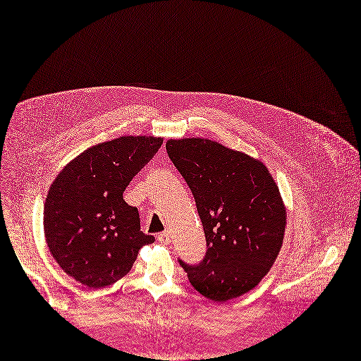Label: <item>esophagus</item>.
<instances>
[{"instance_id":"esophagus-1","label":"esophagus","mask_w":361,"mask_h":361,"mask_svg":"<svg viewBox=\"0 0 361 361\" xmlns=\"http://www.w3.org/2000/svg\"><path fill=\"white\" fill-rule=\"evenodd\" d=\"M157 238H159V241H161L163 244H169V243H170V238H171V235H170V231H164V232H160V233L157 235Z\"/></svg>"}]
</instances>
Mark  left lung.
<instances>
[{
    "label": "left lung",
    "instance_id": "obj_1",
    "mask_svg": "<svg viewBox=\"0 0 361 361\" xmlns=\"http://www.w3.org/2000/svg\"><path fill=\"white\" fill-rule=\"evenodd\" d=\"M166 149L195 198L207 241L201 263L180 266L205 298L241 297L282 248L286 207L276 182L263 161L212 140H169Z\"/></svg>",
    "mask_w": 361,
    "mask_h": 361
}]
</instances>
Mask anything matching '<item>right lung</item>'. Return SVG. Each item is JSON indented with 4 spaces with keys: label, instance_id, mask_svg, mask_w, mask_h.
<instances>
[{
    "label": "right lung",
    "instance_id": "1",
    "mask_svg": "<svg viewBox=\"0 0 361 361\" xmlns=\"http://www.w3.org/2000/svg\"><path fill=\"white\" fill-rule=\"evenodd\" d=\"M161 144L156 136L97 144L67 163L51 183L44 204L45 241L59 266L79 283L98 289L117 282L138 251L154 243L123 192Z\"/></svg>",
    "mask_w": 361,
    "mask_h": 361
}]
</instances>
